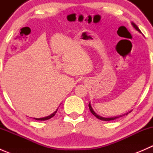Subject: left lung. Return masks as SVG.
Listing matches in <instances>:
<instances>
[{"label": "left lung", "mask_w": 153, "mask_h": 153, "mask_svg": "<svg viewBox=\"0 0 153 153\" xmlns=\"http://www.w3.org/2000/svg\"><path fill=\"white\" fill-rule=\"evenodd\" d=\"M132 25L133 26V27L134 28H135V29H136L137 31H138V32H139L140 33H141V30H140L139 29H138V27H137L136 25H135V24H134V23H132ZM89 110H90V112H92V114L93 115H95V117H96L97 118H98V119H100V120H101V121H112V120H115V119H117V118H120V117H122L123 115H120V116H116V117H112V118H104V117H101V116H100V115H97L96 113H95V112H94V110L93 109H92V106H91V104H90V103H89ZM128 113H126V115H127Z\"/></svg>", "instance_id": "obj_1"}]
</instances>
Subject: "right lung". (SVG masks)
I'll list each match as a JSON object with an SVG mask.
<instances>
[{"label":"right lung","instance_id":"1","mask_svg":"<svg viewBox=\"0 0 153 153\" xmlns=\"http://www.w3.org/2000/svg\"><path fill=\"white\" fill-rule=\"evenodd\" d=\"M58 109H56V111H55V112H54L53 113L51 114V115H49V116L44 117V118H34V119L38 120V121H46V120H49V119H50L51 118H52V117H53V116H55V113H56V112H57V111H58Z\"/></svg>","mask_w":153,"mask_h":153}]
</instances>
